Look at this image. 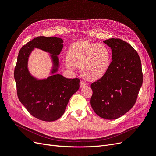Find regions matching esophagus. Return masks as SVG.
Instances as JSON below:
<instances>
[{"mask_svg": "<svg viewBox=\"0 0 156 156\" xmlns=\"http://www.w3.org/2000/svg\"><path fill=\"white\" fill-rule=\"evenodd\" d=\"M85 86H86V83L83 82V81H80V87H84Z\"/></svg>", "mask_w": 156, "mask_h": 156, "instance_id": "1", "label": "esophagus"}]
</instances>
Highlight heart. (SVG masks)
<instances>
[{
  "label": "heart",
  "instance_id": "heart-1",
  "mask_svg": "<svg viewBox=\"0 0 156 156\" xmlns=\"http://www.w3.org/2000/svg\"><path fill=\"white\" fill-rule=\"evenodd\" d=\"M109 49L102 44L88 41L74 42L67 52L68 64L80 66L82 76L88 80H96L105 75L110 63Z\"/></svg>",
  "mask_w": 156,
  "mask_h": 156
}]
</instances>
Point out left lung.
Instances as JSON below:
<instances>
[{
	"mask_svg": "<svg viewBox=\"0 0 156 156\" xmlns=\"http://www.w3.org/2000/svg\"><path fill=\"white\" fill-rule=\"evenodd\" d=\"M112 49V62L105 75L91 84V105L106 119H115L133 107L143 83L140 58L129 44L120 39L103 41Z\"/></svg>",
	"mask_w": 156,
	"mask_h": 156,
	"instance_id": "1",
	"label": "left lung"
}]
</instances>
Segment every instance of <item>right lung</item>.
Segmentation results:
<instances>
[{
	"label": "right lung",
	"mask_w": 156,
	"mask_h": 156,
	"mask_svg": "<svg viewBox=\"0 0 156 156\" xmlns=\"http://www.w3.org/2000/svg\"><path fill=\"white\" fill-rule=\"evenodd\" d=\"M63 40L56 37L40 36L22 47L14 68L17 94L20 102L34 117L44 121H54L65 112L71 96L79 88L78 78L67 79L58 71ZM35 47L48 51L53 62L52 76L46 79L34 78L27 69L28 58Z\"/></svg>",
	"instance_id": "obj_1"
}]
</instances>
